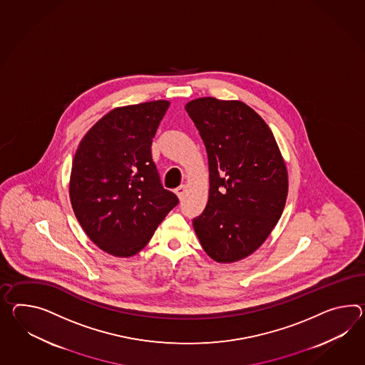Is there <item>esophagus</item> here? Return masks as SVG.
Instances as JSON below:
<instances>
[{
    "label": "esophagus",
    "mask_w": 365,
    "mask_h": 365,
    "mask_svg": "<svg viewBox=\"0 0 365 365\" xmlns=\"http://www.w3.org/2000/svg\"><path fill=\"white\" fill-rule=\"evenodd\" d=\"M186 186H179L178 188L175 190V194H177V195H178L179 199L182 200V199L185 197V195H186Z\"/></svg>",
    "instance_id": "1"
}]
</instances>
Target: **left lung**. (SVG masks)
Here are the masks:
<instances>
[{
  "label": "left lung",
  "mask_w": 365,
  "mask_h": 365,
  "mask_svg": "<svg viewBox=\"0 0 365 365\" xmlns=\"http://www.w3.org/2000/svg\"><path fill=\"white\" fill-rule=\"evenodd\" d=\"M205 143L210 192L192 220L205 253L231 264L257 250L284 211L289 179L270 128L239 100L199 98L186 104Z\"/></svg>",
  "instance_id": "obj_1"
}]
</instances>
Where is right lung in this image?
Instances as JSON below:
<instances>
[{"instance_id":"1","label":"right lung","mask_w":365,"mask_h":365,"mask_svg":"<svg viewBox=\"0 0 365 365\" xmlns=\"http://www.w3.org/2000/svg\"><path fill=\"white\" fill-rule=\"evenodd\" d=\"M170 103L155 100L108 112L81 138L72 160L70 199L98 248L132 257L150 241L178 197L160 185L151 143Z\"/></svg>"}]
</instances>
